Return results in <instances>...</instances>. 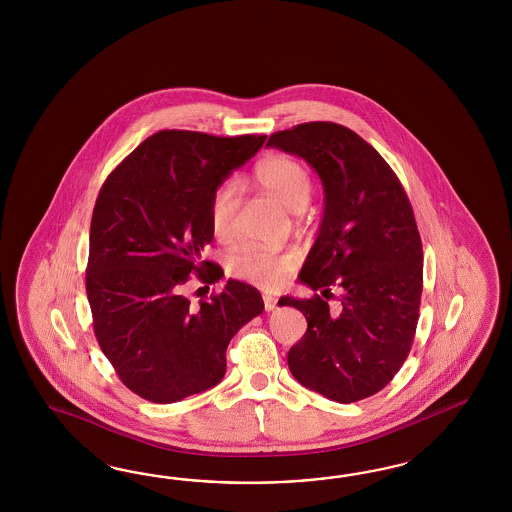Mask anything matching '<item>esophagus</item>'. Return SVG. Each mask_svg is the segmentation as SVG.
<instances>
[{
  "mask_svg": "<svg viewBox=\"0 0 512 512\" xmlns=\"http://www.w3.org/2000/svg\"><path fill=\"white\" fill-rule=\"evenodd\" d=\"M263 302H264V310H266V311L276 310V304H278V300H276V298H274V296L264 295Z\"/></svg>",
  "mask_w": 512,
  "mask_h": 512,
  "instance_id": "1",
  "label": "esophagus"
}]
</instances>
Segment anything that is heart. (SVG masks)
Returning <instances> with one entry per match:
<instances>
[{"label":"heart","instance_id":"heart-1","mask_svg":"<svg viewBox=\"0 0 512 512\" xmlns=\"http://www.w3.org/2000/svg\"><path fill=\"white\" fill-rule=\"evenodd\" d=\"M255 182L278 199L285 208L302 212L311 199L313 180L304 163L289 155H274L255 167ZM238 210V189L234 182H223L210 201V227L217 240L233 236L234 216ZM295 251H270L257 246H242L227 257V272L233 278L251 281L264 289L279 287L295 272Z\"/></svg>","mask_w":512,"mask_h":512}]
</instances>
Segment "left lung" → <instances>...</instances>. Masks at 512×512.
<instances>
[{
	"label": "left lung",
	"mask_w": 512,
	"mask_h": 512,
	"mask_svg": "<svg viewBox=\"0 0 512 512\" xmlns=\"http://www.w3.org/2000/svg\"><path fill=\"white\" fill-rule=\"evenodd\" d=\"M266 146L306 159L319 174L325 216L300 281L341 293L336 311L319 295L279 300L308 321L287 355L289 370L334 402L364 400L392 381L417 332L422 242L411 202L387 161L345 125H295Z\"/></svg>",
	"instance_id": "8db88e82"
}]
</instances>
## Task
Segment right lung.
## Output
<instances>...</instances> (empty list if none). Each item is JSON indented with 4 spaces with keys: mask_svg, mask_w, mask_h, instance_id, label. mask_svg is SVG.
I'll list each match as a JSON object with an SVG mask.
<instances>
[{
    "mask_svg": "<svg viewBox=\"0 0 512 512\" xmlns=\"http://www.w3.org/2000/svg\"><path fill=\"white\" fill-rule=\"evenodd\" d=\"M264 140L157 131L97 195L86 268L93 332L125 387L148 402L216 387L229 341L264 310L261 293L236 279L197 304L184 295L191 279L221 278L219 264L202 261L214 238L210 201Z\"/></svg>",
    "mask_w": 512,
    "mask_h": 512,
    "instance_id": "obj_1",
    "label": "right lung"
}]
</instances>
